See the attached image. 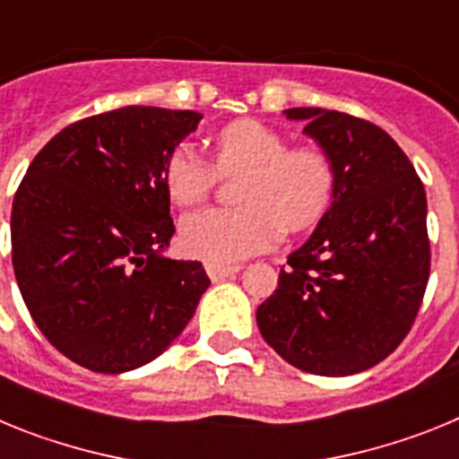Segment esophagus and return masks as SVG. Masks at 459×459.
Wrapping results in <instances>:
<instances>
[{
	"mask_svg": "<svg viewBox=\"0 0 459 459\" xmlns=\"http://www.w3.org/2000/svg\"><path fill=\"white\" fill-rule=\"evenodd\" d=\"M238 271H241L238 264H216V262H206V273H209V278L213 280V282L230 278V275L238 273Z\"/></svg>",
	"mask_w": 459,
	"mask_h": 459,
	"instance_id": "obj_1",
	"label": "esophagus"
}]
</instances>
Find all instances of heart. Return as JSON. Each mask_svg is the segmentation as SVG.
Returning a JSON list of instances; mask_svg holds the SVG:
<instances>
[{"instance_id":"b5f03b06","label":"heart","mask_w":459,"mask_h":459,"mask_svg":"<svg viewBox=\"0 0 459 459\" xmlns=\"http://www.w3.org/2000/svg\"><path fill=\"white\" fill-rule=\"evenodd\" d=\"M216 167L243 174L237 209H202L179 225L181 248L216 264L266 250L285 232H303L333 200L335 168L324 149L290 147L278 131L257 119H238L213 137ZM218 170L190 144L174 147L165 160V190L179 206L204 200Z\"/></svg>"}]
</instances>
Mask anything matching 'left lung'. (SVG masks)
<instances>
[{
  "instance_id": "1",
  "label": "left lung",
  "mask_w": 459,
  "mask_h": 459,
  "mask_svg": "<svg viewBox=\"0 0 459 459\" xmlns=\"http://www.w3.org/2000/svg\"><path fill=\"white\" fill-rule=\"evenodd\" d=\"M331 156L333 202L287 257L278 290L257 307L259 333L310 375L363 372L409 333L429 278L428 200L386 131L322 108H290Z\"/></svg>"
}]
</instances>
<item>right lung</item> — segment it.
Segmentation results:
<instances>
[{
	"instance_id": "right-lung-1",
	"label": "right lung",
	"mask_w": 459,
	"mask_h": 459,
	"mask_svg": "<svg viewBox=\"0 0 459 459\" xmlns=\"http://www.w3.org/2000/svg\"><path fill=\"white\" fill-rule=\"evenodd\" d=\"M193 109L128 105L56 133L11 211L13 271L31 319L73 363L103 375L147 366L179 338L211 285L165 255L174 234L165 160Z\"/></svg>"
}]
</instances>
